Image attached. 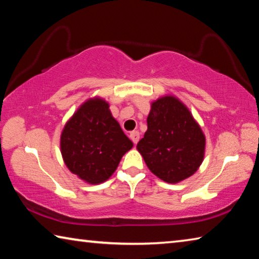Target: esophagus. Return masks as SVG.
<instances>
[{
  "label": "esophagus",
  "mask_w": 259,
  "mask_h": 259,
  "mask_svg": "<svg viewBox=\"0 0 259 259\" xmlns=\"http://www.w3.org/2000/svg\"><path fill=\"white\" fill-rule=\"evenodd\" d=\"M139 133L138 131H133V133H130V139L133 140L134 144H137L138 140H139Z\"/></svg>",
  "instance_id": "34e87169"
}]
</instances>
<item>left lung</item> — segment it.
<instances>
[{"instance_id":"obj_1","label":"left lung","mask_w":259,"mask_h":259,"mask_svg":"<svg viewBox=\"0 0 259 259\" xmlns=\"http://www.w3.org/2000/svg\"><path fill=\"white\" fill-rule=\"evenodd\" d=\"M204 147L202 130L181 100L165 96L152 104L137 150L155 176L171 184L192 176L202 163Z\"/></svg>"}]
</instances>
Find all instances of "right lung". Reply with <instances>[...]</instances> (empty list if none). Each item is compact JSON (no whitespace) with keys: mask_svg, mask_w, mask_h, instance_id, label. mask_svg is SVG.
I'll use <instances>...</instances> for the list:
<instances>
[{"mask_svg":"<svg viewBox=\"0 0 259 259\" xmlns=\"http://www.w3.org/2000/svg\"><path fill=\"white\" fill-rule=\"evenodd\" d=\"M100 98L89 99L77 109L61 133L65 164L87 183L100 184L115 171L134 144Z\"/></svg>","mask_w":259,"mask_h":259,"instance_id":"add662e5","label":"right lung"}]
</instances>
